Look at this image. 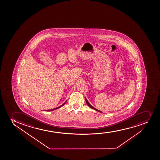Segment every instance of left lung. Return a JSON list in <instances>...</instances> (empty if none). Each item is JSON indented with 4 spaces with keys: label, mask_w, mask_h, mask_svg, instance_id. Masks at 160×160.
<instances>
[{
    "label": "left lung",
    "mask_w": 160,
    "mask_h": 160,
    "mask_svg": "<svg viewBox=\"0 0 160 160\" xmlns=\"http://www.w3.org/2000/svg\"><path fill=\"white\" fill-rule=\"evenodd\" d=\"M86 99V103H87V105H88V106L89 107H90L91 108L93 109H94V110H96V111H97V112H101V113H102V112H101V111H100V110H98V109H97L96 108H94L92 106H91L89 102H88V100H87V99H86V98H85Z\"/></svg>",
    "instance_id": "8db88e82"
}]
</instances>
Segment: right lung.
I'll return each mask as SVG.
<instances>
[{
  "label": "right lung",
  "instance_id": "obj_1",
  "mask_svg": "<svg viewBox=\"0 0 160 160\" xmlns=\"http://www.w3.org/2000/svg\"><path fill=\"white\" fill-rule=\"evenodd\" d=\"M67 102V100L66 101V102H64V103H63L62 105H61L60 106L58 107H57V108H55L54 109H50V110H47V112H50V111H53V110H56V109H57L60 108H61V107L63 106H64V104H65V103H66V102Z\"/></svg>",
  "mask_w": 160,
  "mask_h": 160
}]
</instances>
